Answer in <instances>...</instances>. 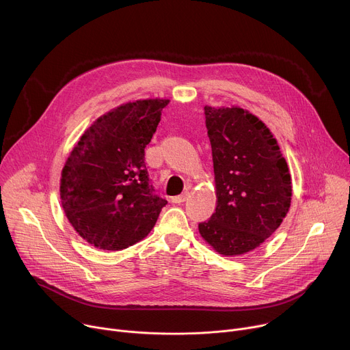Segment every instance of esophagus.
<instances>
[{"mask_svg": "<svg viewBox=\"0 0 350 350\" xmlns=\"http://www.w3.org/2000/svg\"><path fill=\"white\" fill-rule=\"evenodd\" d=\"M188 192H184V193H181V195H177V196H173L172 198V202L173 204H183L184 201H185V199L188 198Z\"/></svg>", "mask_w": 350, "mask_h": 350, "instance_id": "1", "label": "esophagus"}]
</instances>
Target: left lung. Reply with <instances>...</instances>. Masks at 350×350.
<instances>
[{
	"instance_id": "1",
	"label": "left lung",
	"mask_w": 350,
	"mask_h": 350,
	"mask_svg": "<svg viewBox=\"0 0 350 350\" xmlns=\"http://www.w3.org/2000/svg\"><path fill=\"white\" fill-rule=\"evenodd\" d=\"M217 206L199 234L223 256L262 245L291 206L292 181L269 127L239 107H205Z\"/></svg>"
}]
</instances>
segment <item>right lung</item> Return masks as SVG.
I'll return each mask as SVG.
<instances>
[{
  "instance_id": "add662e5",
  "label": "right lung",
  "mask_w": 350,
  "mask_h": 350,
  "mask_svg": "<svg viewBox=\"0 0 350 350\" xmlns=\"http://www.w3.org/2000/svg\"><path fill=\"white\" fill-rule=\"evenodd\" d=\"M169 103L138 99L98 118L62 169L65 215L76 232L98 249L120 251L137 243L167 204L149 184L144 149Z\"/></svg>"
}]
</instances>
